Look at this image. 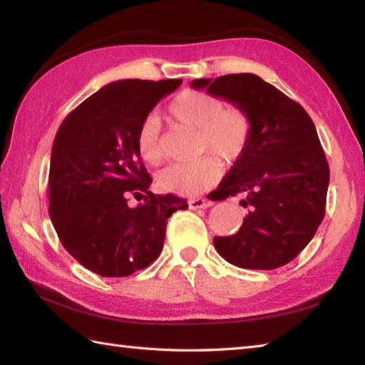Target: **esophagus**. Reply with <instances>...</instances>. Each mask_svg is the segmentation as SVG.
Masks as SVG:
<instances>
[{"instance_id":"esophagus-1","label":"esophagus","mask_w":365,"mask_h":365,"mask_svg":"<svg viewBox=\"0 0 365 365\" xmlns=\"http://www.w3.org/2000/svg\"><path fill=\"white\" fill-rule=\"evenodd\" d=\"M211 206V202L206 200V198H190L189 200V208L190 210H203Z\"/></svg>"}]
</instances>
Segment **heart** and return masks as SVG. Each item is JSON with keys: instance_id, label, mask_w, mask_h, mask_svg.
I'll use <instances>...</instances> for the list:
<instances>
[{"instance_id": "b5f03b06", "label": "heart", "mask_w": 365, "mask_h": 365, "mask_svg": "<svg viewBox=\"0 0 365 365\" xmlns=\"http://www.w3.org/2000/svg\"><path fill=\"white\" fill-rule=\"evenodd\" d=\"M170 119L198 132V146L211 150L225 162L243 155L251 138V119L245 109L224 106V100L203 91H182L170 101ZM160 127L154 115L143 120L136 135V149L148 165L162 162ZM216 155H205L192 163H175L157 175L160 190L176 195H197L210 189L222 176V163Z\"/></svg>"}]
</instances>
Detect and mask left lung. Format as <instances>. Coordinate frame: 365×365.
<instances>
[{"mask_svg":"<svg viewBox=\"0 0 365 365\" xmlns=\"http://www.w3.org/2000/svg\"><path fill=\"white\" fill-rule=\"evenodd\" d=\"M194 88L245 109L251 138L212 192V200L243 195L247 215L230 237H215L232 265L273 270L312 242L324 219L329 165L310 115L277 87L251 73L195 79Z\"/></svg>","mask_w":365,"mask_h":365,"instance_id":"obj_1","label":"left lung"}]
</instances>
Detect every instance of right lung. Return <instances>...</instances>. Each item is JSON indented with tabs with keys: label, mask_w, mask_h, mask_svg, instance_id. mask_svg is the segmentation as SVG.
I'll use <instances>...</instances> for the list:
<instances>
[{
	"label": "right lung",
	"mask_w": 365,
	"mask_h": 365,
	"mask_svg": "<svg viewBox=\"0 0 365 365\" xmlns=\"http://www.w3.org/2000/svg\"><path fill=\"white\" fill-rule=\"evenodd\" d=\"M181 79L109 82L66 115L51 155L49 215L61 245L100 277H128L159 257L168 217L187 202L154 195L140 159L143 120ZM130 195L145 203L135 209Z\"/></svg>",
	"instance_id": "obj_1"
}]
</instances>
